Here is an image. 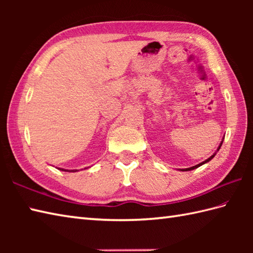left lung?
Returning a JSON list of instances; mask_svg holds the SVG:
<instances>
[{
	"mask_svg": "<svg viewBox=\"0 0 253 253\" xmlns=\"http://www.w3.org/2000/svg\"><path fill=\"white\" fill-rule=\"evenodd\" d=\"M223 140H224V138H223ZM223 140L221 141V143H219V146H218V148H217V150H216V152L218 151L219 149H221V147H222V143H223ZM216 152H214L211 157H210L209 159H207L206 161H203V162H201V163H199V164H197V165H195V166H191V168H188V169H180L179 170H181V171H188V170H192V169H198V168H200L201 165H203V164H206V163H208V162H210V161H211L214 157H215L216 155Z\"/></svg>",
	"mask_w": 253,
	"mask_h": 253,
	"instance_id": "1",
	"label": "left lung"
}]
</instances>
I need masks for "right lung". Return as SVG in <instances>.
I'll return each instance as SVG.
<instances>
[{"label": "right lung", "mask_w": 253, "mask_h": 253, "mask_svg": "<svg viewBox=\"0 0 253 253\" xmlns=\"http://www.w3.org/2000/svg\"><path fill=\"white\" fill-rule=\"evenodd\" d=\"M58 169L64 170V171H74V173H75V171H78L77 169H72V170H69V169Z\"/></svg>", "instance_id": "1"}]
</instances>
